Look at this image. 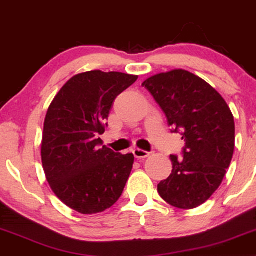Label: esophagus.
I'll list each match as a JSON object with an SVG mask.
<instances>
[{
  "label": "esophagus",
  "instance_id": "obj_1",
  "mask_svg": "<svg viewBox=\"0 0 256 256\" xmlns=\"http://www.w3.org/2000/svg\"><path fill=\"white\" fill-rule=\"evenodd\" d=\"M134 156L138 159H144V158H148V156H150V152L144 151V150H140V148H134Z\"/></svg>",
  "mask_w": 256,
  "mask_h": 256
}]
</instances>
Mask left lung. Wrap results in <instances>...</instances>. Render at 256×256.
<instances>
[{"label":"left lung","instance_id":"8db88e82","mask_svg":"<svg viewBox=\"0 0 256 256\" xmlns=\"http://www.w3.org/2000/svg\"><path fill=\"white\" fill-rule=\"evenodd\" d=\"M172 126L182 134V159L171 154L172 173L158 185L170 205L192 210L202 205L222 182L234 153L235 124L230 108L208 83L186 70H172L142 83Z\"/></svg>","mask_w":256,"mask_h":256}]
</instances>
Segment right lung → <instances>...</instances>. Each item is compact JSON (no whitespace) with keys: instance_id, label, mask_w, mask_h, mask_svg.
<instances>
[{"instance_id":"add662e5","label":"right lung","mask_w":256,"mask_h":256,"mask_svg":"<svg viewBox=\"0 0 256 256\" xmlns=\"http://www.w3.org/2000/svg\"><path fill=\"white\" fill-rule=\"evenodd\" d=\"M137 80L114 71L76 74L48 108L40 148L44 173L57 198L78 213L104 212L124 190L134 156L114 152L100 136L116 98Z\"/></svg>"}]
</instances>
